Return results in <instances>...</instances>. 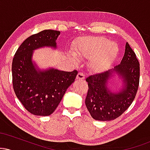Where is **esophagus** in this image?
I'll use <instances>...</instances> for the list:
<instances>
[{"label": "esophagus", "instance_id": "obj_1", "mask_svg": "<svg viewBox=\"0 0 150 150\" xmlns=\"http://www.w3.org/2000/svg\"><path fill=\"white\" fill-rule=\"evenodd\" d=\"M85 74H84V73H79L78 74H77V77H76L77 80H84V79H85Z\"/></svg>", "mask_w": 150, "mask_h": 150}]
</instances>
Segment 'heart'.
<instances>
[{
  "mask_svg": "<svg viewBox=\"0 0 150 150\" xmlns=\"http://www.w3.org/2000/svg\"><path fill=\"white\" fill-rule=\"evenodd\" d=\"M73 52L79 57L91 59L92 68L101 72L107 69L114 61L118 47L116 42H110L105 37H89L77 43Z\"/></svg>",
  "mask_w": 150,
  "mask_h": 150,
  "instance_id": "b5f03b06",
  "label": "heart"
}]
</instances>
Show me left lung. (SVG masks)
Masks as SVG:
<instances>
[{
  "label": "left lung",
  "instance_id": "8db88e82",
  "mask_svg": "<svg viewBox=\"0 0 150 150\" xmlns=\"http://www.w3.org/2000/svg\"><path fill=\"white\" fill-rule=\"evenodd\" d=\"M115 74L122 79L124 87L117 93L111 92L108 80ZM88 92L85 99L87 110L94 119L112 120L121 116L135 99L140 82V63L128 43L119 65L104 73L87 77Z\"/></svg>",
  "mask_w": 150,
  "mask_h": 150
}]
</instances>
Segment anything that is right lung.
Returning <instances> with one entry per match:
<instances>
[{"label": "right lung", "instance_id": "add662e5", "mask_svg": "<svg viewBox=\"0 0 150 150\" xmlns=\"http://www.w3.org/2000/svg\"><path fill=\"white\" fill-rule=\"evenodd\" d=\"M60 33L46 30L30 36L20 46L13 58L12 75L15 93L24 107L36 116L53 113L77 75V70L65 72L52 68L41 70L32 61L34 50L45 46L56 49Z\"/></svg>", "mask_w": 150, "mask_h": 150}]
</instances>
